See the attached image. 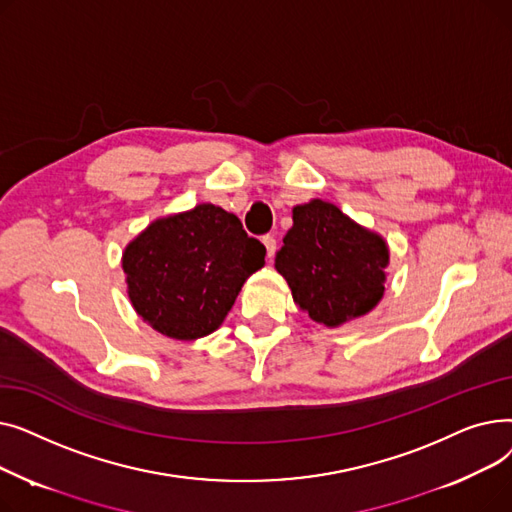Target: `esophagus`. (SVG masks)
Returning <instances> with one entry per match:
<instances>
[{
  "instance_id": "esophagus-1",
  "label": "esophagus",
  "mask_w": 512,
  "mask_h": 512,
  "mask_svg": "<svg viewBox=\"0 0 512 512\" xmlns=\"http://www.w3.org/2000/svg\"><path fill=\"white\" fill-rule=\"evenodd\" d=\"M263 245H265V251H267V257H274L276 255V249H278V242L272 234H265L263 238Z\"/></svg>"
}]
</instances>
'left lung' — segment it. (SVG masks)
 Here are the masks:
<instances>
[{"mask_svg": "<svg viewBox=\"0 0 512 512\" xmlns=\"http://www.w3.org/2000/svg\"><path fill=\"white\" fill-rule=\"evenodd\" d=\"M292 222L276 270L311 319L334 328L380 303L388 247L378 234L319 199L294 207Z\"/></svg>", "mask_w": 512, "mask_h": 512, "instance_id": "obj_1", "label": "left lung"}]
</instances>
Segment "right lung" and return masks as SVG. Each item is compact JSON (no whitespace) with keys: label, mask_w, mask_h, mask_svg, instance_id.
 I'll return each mask as SVG.
<instances>
[{"label":"right lung","mask_w":512,"mask_h":512,"mask_svg":"<svg viewBox=\"0 0 512 512\" xmlns=\"http://www.w3.org/2000/svg\"><path fill=\"white\" fill-rule=\"evenodd\" d=\"M265 247L215 205L153 222L124 251L128 297L151 328L176 340L218 330Z\"/></svg>","instance_id":"right-lung-1"}]
</instances>
